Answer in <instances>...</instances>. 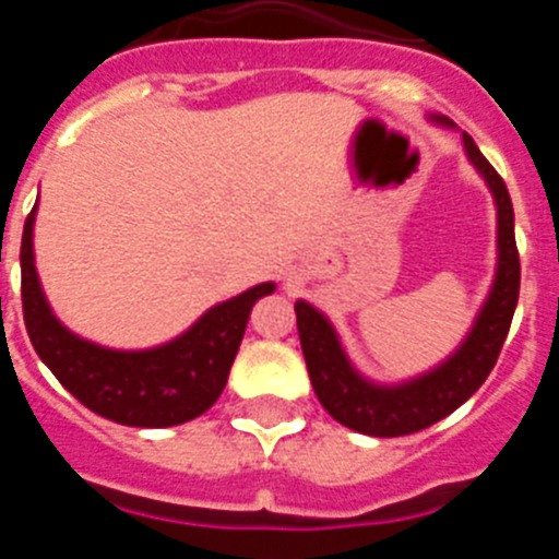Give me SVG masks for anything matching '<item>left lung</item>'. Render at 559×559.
<instances>
[{"label":"left lung","instance_id":"obj_1","mask_svg":"<svg viewBox=\"0 0 559 559\" xmlns=\"http://www.w3.org/2000/svg\"><path fill=\"white\" fill-rule=\"evenodd\" d=\"M442 122V117H433ZM464 151L473 165L490 185L498 206V274L492 283L490 299L484 302L471 335L453 358L433 372L400 386H374L349 367L347 355L341 349L338 335L330 322L308 302H296V328L302 341L305 364H308L310 383L328 414L341 426L369 437H406L433 426L451 412H456L464 400L481 386L496 367L503 341L510 333L515 316L518 290H521V257L515 246V212H512L510 190L496 173V167L484 159V153L473 142L471 133H462Z\"/></svg>","mask_w":559,"mask_h":559}]
</instances>
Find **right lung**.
I'll return each instance as SVG.
<instances>
[{
  "label": "right lung",
  "mask_w": 559,
  "mask_h": 559,
  "mask_svg": "<svg viewBox=\"0 0 559 559\" xmlns=\"http://www.w3.org/2000/svg\"><path fill=\"white\" fill-rule=\"evenodd\" d=\"M33 215L22 231L24 328L38 358L83 406L120 426L167 428L195 419L221 397L231 360L243 341L249 310L274 285L263 283L206 310L199 322L170 344L120 353L78 338L58 322L38 285L33 263Z\"/></svg>",
  "instance_id": "add662e5"
}]
</instances>
